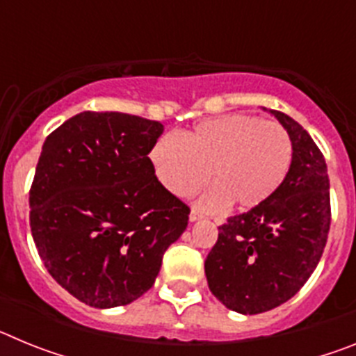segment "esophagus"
Returning <instances> with one entry per match:
<instances>
[{
	"label": "esophagus",
	"instance_id": "34e87169",
	"mask_svg": "<svg viewBox=\"0 0 356 356\" xmlns=\"http://www.w3.org/2000/svg\"><path fill=\"white\" fill-rule=\"evenodd\" d=\"M201 217H203V216H201L200 210H197V209H193V210H191V216H188V219H191V221L194 222V221H200Z\"/></svg>",
	"mask_w": 356,
	"mask_h": 356
}]
</instances>
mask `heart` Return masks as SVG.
<instances>
[{
    "mask_svg": "<svg viewBox=\"0 0 356 356\" xmlns=\"http://www.w3.org/2000/svg\"><path fill=\"white\" fill-rule=\"evenodd\" d=\"M156 180L171 194L188 197L210 180L205 210L228 203L248 210L262 205L284 184L292 163V140L282 124L254 115L209 119L180 139L163 135L149 151Z\"/></svg>",
    "mask_w": 356,
    "mask_h": 356,
    "instance_id": "heart-1",
    "label": "heart"
}]
</instances>
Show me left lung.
Listing matches in <instances>:
<instances>
[{
  "label": "left lung",
  "instance_id": "1",
  "mask_svg": "<svg viewBox=\"0 0 356 356\" xmlns=\"http://www.w3.org/2000/svg\"><path fill=\"white\" fill-rule=\"evenodd\" d=\"M269 112L292 140L291 169L262 205L219 226L205 260L212 294L246 316L273 310L303 287L323 257L332 221L325 156L300 122Z\"/></svg>",
  "mask_w": 356,
  "mask_h": 356
}]
</instances>
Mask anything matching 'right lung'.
I'll return each mask as SVG.
<instances>
[{"mask_svg": "<svg viewBox=\"0 0 356 356\" xmlns=\"http://www.w3.org/2000/svg\"><path fill=\"white\" fill-rule=\"evenodd\" d=\"M159 121L81 112L48 135L30 188V228L49 275L94 308L149 291L191 209L156 180Z\"/></svg>", "mask_w": 356, "mask_h": 356, "instance_id": "1", "label": "right lung"}]
</instances>
